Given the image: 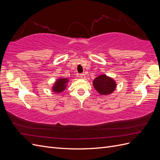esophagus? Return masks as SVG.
Segmentation results:
<instances>
[{
  "mask_svg": "<svg viewBox=\"0 0 160 160\" xmlns=\"http://www.w3.org/2000/svg\"><path fill=\"white\" fill-rule=\"evenodd\" d=\"M79 77L81 79H85V75L84 74H79Z\"/></svg>",
  "mask_w": 160,
  "mask_h": 160,
  "instance_id": "obj_1",
  "label": "esophagus"
}]
</instances>
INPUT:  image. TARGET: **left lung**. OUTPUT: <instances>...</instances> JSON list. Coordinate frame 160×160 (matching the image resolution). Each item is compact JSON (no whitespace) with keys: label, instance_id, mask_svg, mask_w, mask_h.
<instances>
[{"label":"left lung","instance_id":"obj_1","mask_svg":"<svg viewBox=\"0 0 160 160\" xmlns=\"http://www.w3.org/2000/svg\"><path fill=\"white\" fill-rule=\"evenodd\" d=\"M93 83L97 91L103 95L111 93L115 90L116 87L115 82L110 77L105 75L97 77L94 79Z\"/></svg>","mask_w":160,"mask_h":160}]
</instances>
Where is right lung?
Listing matches in <instances>:
<instances>
[{"label":"right lung","instance_id":"add662e5","mask_svg":"<svg viewBox=\"0 0 160 160\" xmlns=\"http://www.w3.org/2000/svg\"><path fill=\"white\" fill-rule=\"evenodd\" d=\"M68 81L67 80V79L63 78V79H59L55 83L54 87L52 88V90L55 92H58V93H60V92L63 91L65 89L66 87V83Z\"/></svg>","mask_w":160,"mask_h":160}]
</instances>
